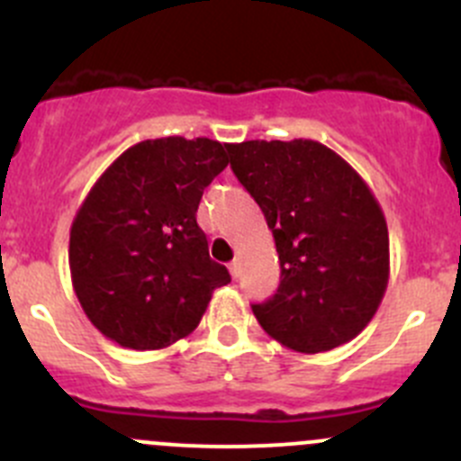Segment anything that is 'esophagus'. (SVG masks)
<instances>
[{
    "instance_id": "esophagus-1",
    "label": "esophagus",
    "mask_w": 461,
    "mask_h": 461,
    "mask_svg": "<svg viewBox=\"0 0 461 461\" xmlns=\"http://www.w3.org/2000/svg\"><path fill=\"white\" fill-rule=\"evenodd\" d=\"M230 272H231V276H234V279H236V276L240 275V263L239 261H231L230 263Z\"/></svg>"
}]
</instances>
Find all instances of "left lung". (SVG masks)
<instances>
[{"instance_id": "1", "label": "left lung", "mask_w": 461, "mask_h": 461, "mask_svg": "<svg viewBox=\"0 0 461 461\" xmlns=\"http://www.w3.org/2000/svg\"><path fill=\"white\" fill-rule=\"evenodd\" d=\"M231 171L275 236L281 284L252 303L270 338L299 354L354 339L390 279V236L367 182L312 140L230 144Z\"/></svg>"}]
</instances>
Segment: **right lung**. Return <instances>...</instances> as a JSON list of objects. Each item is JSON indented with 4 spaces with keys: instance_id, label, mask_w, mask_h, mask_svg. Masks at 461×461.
Wrapping results in <instances>:
<instances>
[{
    "instance_id": "obj_1",
    "label": "right lung",
    "mask_w": 461,
    "mask_h": 461,
    "mask_svg": "<svg viewBox=\"0 0 461 461\" xmlns=\"http://www.w3.org/2000/svg\"><path fill=\"white\" fill-rule=\"evenodd\" d=\"M227 149L207 137L140 141L89 189L71 222L69 270L105 338L137 351L171 347L231 281L195 221L204 189L230 164Z\"/></svg>"
}]
</instances>
